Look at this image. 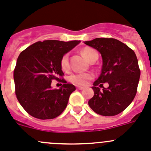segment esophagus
I'll list each match as a JSON object with an SVG mask.
<instances>
[{"mask_svg":"<svg viewBox=\"0 0 151 151\" xmlns=\"http://www.w3.org/2000/svg\"><path fill=\"white\" fill-rule=\"evenodd\" d=\"M77 89H80V90H82V89H84V87H82V86H77Z\"/></svg>","mask_w":151,"mask_h":151,"instance_id":"1","label":"esophagus"}]
</instances>
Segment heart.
Masks as SVG:
<instances>
[{"label": "heart", "mask_w": 151, "mask_h": 151, "mask_svg": "<svg viewBox=\"0 0 151 151\" xmlns=\"http://www.w3.org/2000/svg\"><path fill=\"white\" fill-rule=\"evenodd\" d=\"M81 53L87 59L89 62H91L93 59L98 57V53L96 50L90 47H86L81 50ZM61 68L65 71L69 70V56L68 54H65L62 57L60 61ZM94 77V74L91 72L86 73H74L70 74L69 77V81L71 83L77 86H86L89 81H91Z\"/></svg>", "instance_id": "b5f03b06"}]
</instances>
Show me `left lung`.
Here are the masks:
<instances>
[{
	"mask_svg": "<svg viewBox=\"0 0 151 151\" xmlns=\"http://www.w3.org/2000/svg\"><path fill=\"white\" fill-rule=\"evenodd\" d=\"M84 43L97 50L102 57L101 73L93 83L94 96L88 104L98 114L115 116L124 111L136 95L141 74L136 55L116 39L96 38ZM104 82L109 86L100 91L97 86Z\"/></svg>",
	"mask_w": 151,
	"mask_h": 151,
	"instance_id": "1",
	"label": "left lung"
}]
</instances>
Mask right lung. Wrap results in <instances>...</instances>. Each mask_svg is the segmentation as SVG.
Segmentation results:
<instances>
[{
	"label": "right lung",
	"mask_w": 151,
	"mask_h": 151,
	"mask_svg": "<svg viewBox=\"0 0 151 151\" xmlns=\"http://www.w3.org/2000/svg\"><path fill=\"white\" fill-rule=\"evenodd\" d=\"M80 42L38 41L19 54L13 72L15 91L19 102L31 116L40 119H53L65 109L76 88L60 79L64 73L60 61ZM52 79L63 83L60 89L51 88Z\"/></svg>",
	"instance_id": "right-lung-1"
}]
</instances>
